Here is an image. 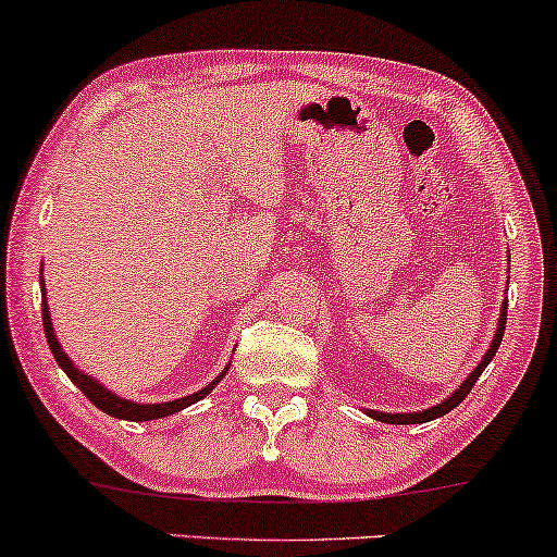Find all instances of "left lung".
Masks as SVG:
<instances>
[{"label":"left lung","mask_w":557,"mask_h":557,"mask_svg":"<svg viewBox=\"0 0 557 557\" xmlns=\"http://www.w3.org/2000/svg\"><path fill=\"white\" fill-rule=\"evenodd\" d=\"M507 284H509V278H507ZM505 324H507V299L502 301V307H499V322H497V332H494V337H492V342H490V349H486V352L482 355V360H479V364L474 370L469 372L467 375V380H463V383L456 387V391L448 395V398H444L441 403H436V406H431V408H423V410H413V413H385V410H372V408H368L364 410V413H368L370 418H375V421H380V423H393V425H408V423H429V421H433V418H441V416H446L448 410H454L456 406H459V403L467 398L469 395V391L471 387H474V383L479 380V375H482L484 372V368L486 364L492 362V357L497 355V349H499V342H502V337H505Z\"/></svg>","instance_id":"left-lung-1"}]
</instances>
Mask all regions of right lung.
<instances>
[{"label":"right lung","mask_w":557,"mask_h":557,"mask_svg":"<svg viewBox=\"0 0 557 557\" xmlns=\"http://www.w3.org/2000/svg\"><path fill=\"white\" fill-rule=\"evenodd\" d=\"M40 288H42V326H45V337H48V345H50V352L55 357V362L63 368V372L67 377H71L73 385H78V391H83V395L94 403L98 410H103V413H109L113 418H119V421H134V423H141V421H157V418H166L172 413H180V410H185L193 406V403L202 400L205 395L212 393V387H215L223 375L231 368V362H227V368L220 372V375L212 380L202 387V391H197L193 395H185V398H177V400H164V403H136V400H126L121 398V395L111 393L109 387L98 383L96 377H90L88 372H83L78 364H75L71 357L63 352V347H60V342L55 337V326H52V319H50V309H48V296H45V281L40 276Z\"/></svg>","instance_id":"1"}]
</instances>
